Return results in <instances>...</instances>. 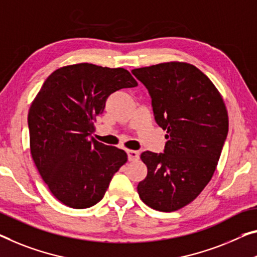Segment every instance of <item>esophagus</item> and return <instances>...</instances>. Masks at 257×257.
I'll use <instances>...</instances> for the list:
<instances>
[{"mask_svg": "<svg viewBox=\"0 0 257 257\" xmlns=\"http://www.w3.org/2000/svg\"><path fill=\"white\" fill-rule=\"evenodd\" d=\"M127 153V157H128V161H137V160H139V157H140V153L138 152V151H127L126 152Z\"/></svg>", "mask_w": 257, "mask_h": 257, "instance_id": "esophagus-1", "label": "esophagus"}]
</instances>
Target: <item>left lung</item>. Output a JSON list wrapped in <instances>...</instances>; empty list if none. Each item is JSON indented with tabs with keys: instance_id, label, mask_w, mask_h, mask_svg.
I'll return each mask as SVG.
<instances>
[{
	"instance_id": "obj_1",
	"label": "left lung",
	"mask_w": 257,
	"mask_h": 257,
	"mask_svg": "<svg viewBox=\"0 0 257 257\" xmlns=\"http://www.w3.org/2000/svg\"><path fill=\"white\" fill-rule=\"evenodd\" d=\"M132 73L148 89L156 123L168 133L164 153L141 154L148 173L138 193L155 210H178L214 175L227 137L226 106L210 79L188 63H161Z\"/></svg>"
}]
</instances>
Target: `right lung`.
Returning a JSON list of instances; mask_svg holds the SVG:
<instances>
[{
	"label": "right lung",
	"mask_w": 257,
	"mask_h": 257,
	"mask_svg": "<svg viewBox=\"0 0 257 257\" xmlns=\"http://www.w3.org/2000/svg\"><path fill=\"white\" fill-rule=\"evenodd\" d=\"M136 86L127 70L89 63L63 66L43 82L29 111L31 154L49 191L63 204L74 209L96 204L127 162L124 151L89 136L110 94Z\"/></svg>",
	"instance_id": "add662e5"
}]
</instances>
